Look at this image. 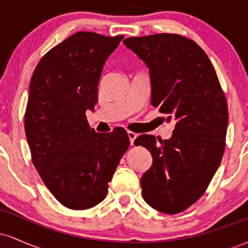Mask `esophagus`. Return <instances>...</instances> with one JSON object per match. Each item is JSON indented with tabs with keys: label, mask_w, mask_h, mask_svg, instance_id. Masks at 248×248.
<instances>
[{
	"label": "esophagus",
	"mask_w": 248,
	"mask_h": 248,
	"mask_svg": "<svg viewBox=\"0 0 248 248\" xmlns=\"http://www.w3.org/2000/svg\"><path fill=\"white\" fill-rule=\"evenodd\" d=\"M127 134H128V138H129L130 144H133V143H134V141H135L136 136H138V134H135L134 132H130V130H128Z\"/></svg>",
	"instance_id": "obj_1"
}]
</instances>
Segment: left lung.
<instances>
[{"instance_id": "8db88e82", "label": "left lung", "mask_w": 248, "mask_h": 248, "mask_svg": "<svg viewBox=\"0 0 248 248\" xmlns=\"http://www.w3.org/2000/svg\"><path fill=\"white\" fill-rule=\"evenodd\" d=\"M124 43L149 69L152 105L175 121L169 140L143 134L134 142L153 156L141 177L142 197L153 209L176 215L203 196L220 164L226 98L209 57L192 39L157 33Z\"/></svg>"}]
</instances>
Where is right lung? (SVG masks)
Masks as SVG:
<instances>
[{
  "label": "right lung",
  "instance_id": "obj_1",
  "mask_svg": "<svg viewBox=\"0 0 248 248\" xmlns=\"http://www.w3.org/2000/svg\"><path fill=\"white\" fill-rule=\"evenodd\" d=\"M124 36L79 31L43 56L31 77L24 128L32 163L44 184L72 210L106 197L129 138L88 126L86 110L98 102L102 67Z\"/></svg>",
  "mask_w": 248,
  "mask_h": 248
}]
</instances>
